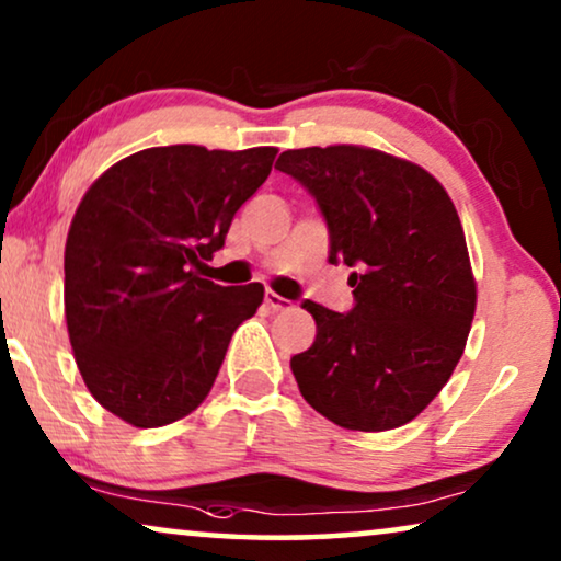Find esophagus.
<instances>
[{
	"label": "esophagus",
	"mask_w": 561,
	"mask_h": 561,
	"mask_svg": "<svg viewBox=\"0 0 561 561\" xmlns=\"http://www.w3.org/2000/svg\"><path fill=\"white\" fill-rule=\"evenodd\" d=\"M265 306L271 311H286V309H290V301H288V298L278 296V294H273V290H267V294H265Z\"/></svg>",
	"instance_id": "obj_1"
}]
</instances>
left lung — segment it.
Wrapping results in <instances>:
<instances>
[{
  "mask_svg": "<svg viewBox=\"0 0 561 561\" xmlns=\"http://www.w3.org/2000/svg\"><path fill=\"white\" fill-rule=\"evenodd\" d=\"M329 229V263L352 267L347 313L304 301L317 340L290 357L311 409L352 432L416 419L465 352L474 278L457 209L409 160L357 145L280 152Z\"/></svg>",
  "mask_w": 561,
  "mask_h": 561,
  "instance_id": "left-lung-1",
  "label": "left lung"
}]
</instances>
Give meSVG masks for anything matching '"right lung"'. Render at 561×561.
<instances>
[{
  "instance_id": "obj_1",
  "label": "right lung",
  "mask_w": 561,
  "mask_h": 561,
  "mask_svg": "<svg viewBox=\"0 0 561 561\" xmlns=\"http://www.w3.org/2000/svg\"><path fill=\"white\" fill-rule=\"evenodd\" d=\"M275 148L168 145L112 165L66 240V324L91 396L137 428L173 424L209 393L234 329L265 288L217 286L204 260L271 175Z\"/></svg>"
}]
</instances>
